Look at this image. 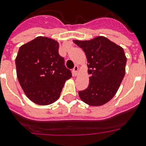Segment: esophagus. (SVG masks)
Masks as SVG:
<instances>
[{
    "label": "esophagus",
    "instance_id": "esophagus-1",
    "mask_svg": "<svg viewBox=\"0 0 146 146\" xmlns=\"http://www.w3.org/2000/svg\"><path fill=\"white\" fill-rule=\"evenodd\" d=\"M78 70H79V67L78 66H75L74 67V69H72V73L74 74V76H77L78 74Z\"/></svg>",
    "mask_w": 146,
    "mask_h": 146
}]
</instances>
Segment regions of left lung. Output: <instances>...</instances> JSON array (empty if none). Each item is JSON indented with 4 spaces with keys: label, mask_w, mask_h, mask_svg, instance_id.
Returning <instances> with one entry per match:
<instances>
[{
    "label": "left lung",
    "mask_w": 146,
    "mask_h": 146,
    "mask_svg": "<svg viewBox=\"0 0 146 146\" xmlns=\"http://www.w3.org/2000/svg\"><path fill=\"white\" fill-rule=\"evenodd\" d=\"M86 55L89 85L79 91L82 102L91 106H102L115 95L126 72L123 49L104 36L91 40H73Z\"/></svg>",
    "instance_id": "left-lung-1"
}]
</instances>
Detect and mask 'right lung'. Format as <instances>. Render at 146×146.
Returning a JSON list of instances; mask_svg holds the SVG:
<instances>
[{"label":"right lung","mask_w":146,"mask_h":146,"mask_svg":"<svg viewBox=\"0 0 146 146\" xmlns=\"http://www.w3.org/2000/svg\"><path fill=\"white\" fill-rule=\"evenodd\" d=\"M57 41L38 36L22 45L15 59L17 75L27 97L48 105L60 97L66 80L72 77L58 53Z\"/></svg>","instance_id":"obj_1"}]
</instances>
